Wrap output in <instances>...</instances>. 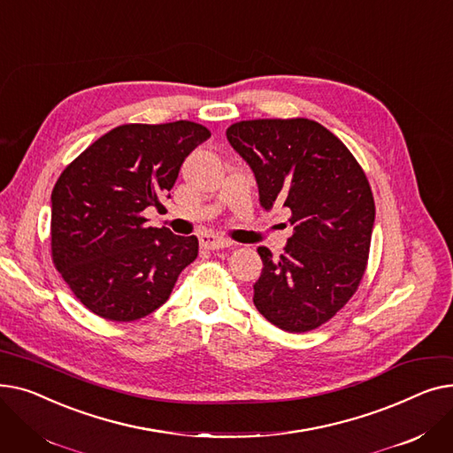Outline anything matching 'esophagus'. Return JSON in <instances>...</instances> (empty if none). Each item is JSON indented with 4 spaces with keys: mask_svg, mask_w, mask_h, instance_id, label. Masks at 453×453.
I'll use <instances>...</instances> for the list:
<instances>
[{
    "mask_svg": "<svg viewBox=\"0 0 453 453\" xmlns=\"http://www.w3.org/2000/svg\"><path fill=\"white\" fill-rule=\"evenodd\" d=\"M200 246L205 250H224V248H229L231 242L222 239V236H219V234L205 233L200 236Z\"/></svg>",
    "mask_w": 453,
    "mask_h": 453,
    "instance_id": "esophagus-1",
    "label": "esophagus"
}]
</instances>
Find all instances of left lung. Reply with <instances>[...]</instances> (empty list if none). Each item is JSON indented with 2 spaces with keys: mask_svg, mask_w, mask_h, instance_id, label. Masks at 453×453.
<instances>
[{
  "mask_svg": "<svg viewBox=\"0 0 453 453\" xmlns=\"http://www.w3.org/2000/svg\"><path fill=\"white\" fill-rule=\"evenodd\" d=\"M251 166L260 205L290 209L294 234L273 258L260 246L257 311L287 332L334 318L364 279L374 224L369 180L343 142L312 119H253L226 130Z\"/></svg>",
  "mask_w": 453,
  "mask_h": 453,
  "instance_id": "obj_1",
  "label": "left lung"
}]
</instances>
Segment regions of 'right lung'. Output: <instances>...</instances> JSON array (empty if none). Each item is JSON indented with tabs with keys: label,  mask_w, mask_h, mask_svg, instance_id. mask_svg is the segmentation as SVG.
I'll use <instances>...</instances> for the list:
<instances>
[{
	"label": "right lung",
	"mask_w": 453,
	"mask_h": 453,
	"mask_svg": "<svg viewBox=\"0 0 453 453\" xmlns=\"http://www.w3.org/2000/svg\"><path fill=\"white\" fill-rule=\"evenodd\" d=\"M209 135L193 121L121 125L62 171L51 193V257L88 311L128 323L169 299L198 239L145 226L142 211L171 198L181 163Z\"/></svg>",
	"instance_id": "1"
}]
</instances>
